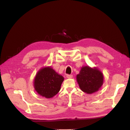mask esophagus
<instances>
[{"mask_svg":"<svg viewBox=\"0 0 130 130\" xmlns=\"http://www.w3.org/2000/svg\"><path fill=\"white\" fill-rule=\"evenodd\" d=\"M67 77L68 78H72L73 77V75H67Z\"/></svg>","mask_w":130,"mask_h":130,"instance_id":"34e87169","label":"esophagus"}]
</instances>
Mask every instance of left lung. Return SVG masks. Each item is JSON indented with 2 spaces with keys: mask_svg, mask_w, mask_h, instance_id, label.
<instances>
[{
  "mask_svg": "<svg viewBox=\"0 0 130 130\" xmlns=\"http://www.w3.org/2000/svg\"><path fill=\"white\" fill-rule=\"evenodd\" d=\"M76 80L82 91L90 94L101 89L104 83V75L103 73L96 67L84 66L81 67L79 74L76 75Z\"/></svg>",
  "mask_w": 130,
  "mask_h": 130,
  "instance_id": "1",
  "label": "left lung"
}]
</instances>
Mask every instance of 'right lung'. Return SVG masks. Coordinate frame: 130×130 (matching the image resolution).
<instances>
[{
  "label": "right lung",
  "mask_w": 130,
  "mask_h": 130,
  "mask_svg": "<svg viewBox=\"0 0 130 130\" xmlns=\"http://www.w3.org/2000/svg\"><path fill=\"white\" fill-rule=\"evenodd\" d=\"M64 77L51 67H45L37 72L34 80L36 92L47 99L53 98L59 92Z\"/></svg>",
  "instance_id": "add662e5"
}]
</instances>
